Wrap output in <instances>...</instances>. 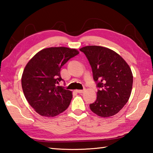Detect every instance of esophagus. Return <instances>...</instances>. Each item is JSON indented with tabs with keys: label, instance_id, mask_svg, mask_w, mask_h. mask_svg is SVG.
I'll return each instance as SVG.
<instances>
[{
	"label": "esophagus",
	"instance_id": "esophagus-1",
	"mask_svg": "<svg viewBox=\"0 0 153 153\" xmlns=\"http://www.w3.org/2000/svg\"><path fill=\"white\" fill-rule=\"evenodd\" d=\"M76 92H77V93H83L84 92V90H76Z\"/></svg>",
	"mask_w": 153,
	"mask_h": 153
}]
</instances>
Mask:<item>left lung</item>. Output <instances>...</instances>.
Returning <instances> with one entry per match:
<instances>
[{
    "instance_id": "1",
    "label": "left lung",
    "mask_w": 153,
    "mask_h": 153,
    "mask_svg": "<svg viewBox=\"0 0 153 153\" xmlns=\"http://www.w3.org/2000/svg\"><path fill=\"white\" fill-rule=\"evenodd\" d=\"M88 59L93 77L100 90L96 101L90 105L93 113L102 117L115 115L128 101L133 84L129 65L111 49L86 46L79 49Z\"/></svg>"
}]
</instances>
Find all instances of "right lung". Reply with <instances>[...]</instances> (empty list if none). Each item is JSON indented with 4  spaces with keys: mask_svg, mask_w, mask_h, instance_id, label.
<instances>
[{
    "mask_svg": "<svg viewBox=\"0 0 153 153\" xmlns=\"http://www.w3.org/2000/svg\"><path fill=\"white\" fill-rule=\"evenodd\" d=\"M79 54L76 48L60 46L44 48L28 61L22 77L25 98L36 113L53 117L68 108L72 92L57 86L63 79L61 69Z\"/></svg>",
    "mask_w": 153,
    "mask_h": 153,
    "instance_id": "right-lung-1",
    "label": "right lung"
}]
</instances>
